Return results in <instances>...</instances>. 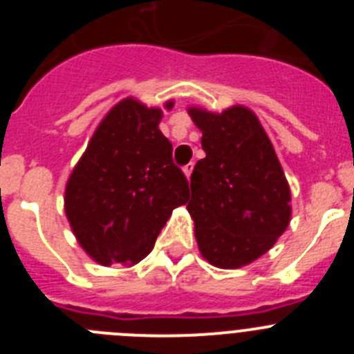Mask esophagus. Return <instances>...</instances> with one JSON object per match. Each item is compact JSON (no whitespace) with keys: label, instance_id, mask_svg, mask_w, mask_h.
<instances>
[{"label":"esophagus","instance_id":"obj_1","mask_svg":"<svg viewBox=\"0 0 354 354\" xmlns=\"http://www.w3.org/2000/svg\"><path fill=\"white\" fill-rule=\"evenodd\" d=\"M183 171H184V175H186L187 179H189V177H192V171H193V162L186 165V167L183 168Z\"/></svg>","mask_w":354,"mask_h":354}]
</instances>
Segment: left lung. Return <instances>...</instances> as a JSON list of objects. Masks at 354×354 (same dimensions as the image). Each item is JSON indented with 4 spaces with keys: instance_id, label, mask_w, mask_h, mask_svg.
<instances>
[{
    "instance_id": "left-lung-1",
    "label": "left lung",
    "mask_w": 354,
    "mask_h": 354,
    "mask_svg": "<svg viewBox=\"0 0 354 354\" xmlns=\"http://www.w3.org/2000/svg\"><path fill=\"white\" fill-rule=\"evenodd\" d=\"M205 158L192 174L187 212L202 257L237 270L264 255L290 223V187L270 136L246 106L221 113L192 106Z\"/></svg>"
}]
</instances>
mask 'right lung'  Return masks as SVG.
<instances>
[{
    "instance_id": "1",
    "label": "right lung",
    "mask_w": 354,
    "mask_h": 354,
    "mask_svg": "<svg viewBox=\"0 0 354 354\" xmlns=\"http://www.w3.org/2000/svg\"><path fill=\"white\" fill-rule=\"evenodd\" d=\"M174 101L165 102V109ZM161 108L122 99L97 126L65 186V214L81 248L102 266H134L154 248L171 211L189 198Z\"/></svg>"
}]
</instances>
